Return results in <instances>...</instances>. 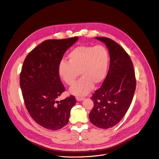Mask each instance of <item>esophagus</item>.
<instances>
[{"instance_id": "1", "label": "esophagus", "mask_w": 159, "mask_h": 159, "mask_svg": "<svg viewBox=\"0 0 159 159\" xmlns=\"http://www.w3.org/2000/svg\"><path fill=\"white\" fill-rule=\"evenodd\" d=\"M76 100L78 101H82L83 100H84V97H76Z\"/></svg>"}]
</instances>
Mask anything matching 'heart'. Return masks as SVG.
Returning a JSON list of instances; mask_svg holds the SVG:
<instances>
[{"label": "heart", "mask_w": 159, "mask_h": 159, "mask_svg": "<svg viewBox=\"0 0 159 159\" xmlns=\"http://www.w3.org/2000/svg\"><path fill=\"white\" fill-rule=\"evenodd\" d=\"M109 62V52L104 45L79 46L69 53L68 62H60L58 74L66 84L72 86L80 72L82 78L70 92L76 96H83L92 90L93 84H99L104 80Z\"/></svg>", "instance_id": "b5f03b06"}]
</instances>
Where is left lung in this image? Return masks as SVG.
I'll list each match as a JSON object with an SVG mask.
<instances>
[{
  "label": "left lung",
  "mask_w": 159,
  "mask_h": 159,
  "mask_svg": "<svg viewBox=\"0 0 159 159\" xmlns=\"http://www.w3.org/2000/svg\"><path fill=\"white\" fill-rule=\"evenodd\" d=\"M106 44L110 64L102 86L91 97L93 107L89 114L91 123L101 129L116 125L123 118L131 104L136 80L132 60L119 44L105 37H96Z\"/></svg>",
  "instance_id": "left-lung-1"
}]
</instances>
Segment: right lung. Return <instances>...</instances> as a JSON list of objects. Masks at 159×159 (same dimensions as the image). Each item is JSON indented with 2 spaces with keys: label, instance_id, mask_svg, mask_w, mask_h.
I'll list each match as a JSON object with an SVG mask.
<instances>
[{
  "label": "right lung",
  "instance_id": "obj_1",
  "mask_svg": "<svg viewBox=\"0 0 159 159\" xmlns=\"http://www.w3.org/2000/svg\"><path fill=\"white\" fill-rule=\"evenodd\" d=\"M78 38L48 39L28 54L20 75L24 102L30 116L43 127L52 130L62 129L69 122L75 96L57 99L66 90L58 74L64 54Z\"/></svg>",
  "mask_w": 159,
  "mask_h": 159
}]
</instances>
